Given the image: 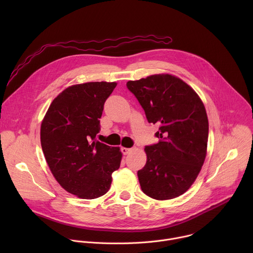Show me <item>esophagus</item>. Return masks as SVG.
Masks as SVG:
<instances>
[{"label": "esophagus", "mask_w": 253, "mask_h": 253, "mask_svg": "<svg viewBox=\"0 0 253 253\" xmlns=\"http://www.w3.org/2000/svg\"><path fill=\"white\" fill-rule=\"evenodd\" d=\"M131 151L130 148H125V147H121V152L124 154V155H127L129 152Z\"/></svg>", "instance_id": "34e87169"}]
</instances>
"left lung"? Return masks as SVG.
Wrapping results in <instances>:
<instances>
[{
    "mask_svg": "<svg viewBox=\"0 0 253 253\" xmlns=\"http://www.w3.org/2000/svg\"><path fill=\"white\" fill-rule=\"evenodd\" d=\"M149 123L158 124V143L145 147L147 161L137 172L142 191L166 200L186 192L204 163L208 140L205 107L195 91L175 76L129 81Z\"/></svg>",
    "mask_w": 253,
    "mask_h": 253,
    "instance_id": "1",
    "label": "left lung"
}]
</instances>
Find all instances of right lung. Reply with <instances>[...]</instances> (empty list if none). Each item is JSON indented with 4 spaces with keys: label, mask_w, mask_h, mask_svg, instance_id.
<instances>
[{
    "label": "right lung",
    "mask_w": 253,
    "mask_h": 253,
    "mask_svg": "<svg viewBox=\"0 0 253 253\" xmlns=\"http://www.w3.org/2000/svg\"><path fill=\"white\" fill-rule=\"evenodd\" d=\"M116 85L68 87L53 100L41 125V145L52 174L66 191L83 199L107 193L120 167V148L95 140L104 103Z\"/></svg>",
    "instance_id": "1"
}]
</instances>
